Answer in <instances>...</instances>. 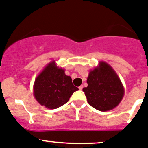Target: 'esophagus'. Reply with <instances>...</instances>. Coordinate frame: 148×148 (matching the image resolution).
Wrapping results in <instances>:
<instances>
[{
	"label": "esophagus",
	"mask_w": 148,
	"mask_h": 148,
	"mask_svg": "<svg viewBox=\"0 0 148 148\" xmlns=\"http://www.w3.org/2000/svg\"><path fill=\"white\" fill-rule=\"evenodd\" d=\"M82 88H83V86H79V90H82Z\"/></svg>",
	"instance_id": "obj_1"
}]
</instances>
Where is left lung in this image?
<instances>
[{
    "mask_svg": "<svg viewBox=\"0 0 148 148\" xmlns=\"http://www.w3.org/2000/svg\"><path fill=\"white\" fill-rule=\"evenodd\" d=\"M88 86L83 88L90 106L100 111H108L116 107L125 94V88L116 71L108 63L100 61L89 71Z\"/></svg>",
    "mask_w": 148,
    "mask_h": 148,
    "instance_id": "8db88e82",
    "label": "left lung"
}]
</instances>
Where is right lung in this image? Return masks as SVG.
Returning <instances> with one entry per match:
<instances>
[{"instance_id": "1", "label": "right lung", "mask_w": 148, "mask_h": 148, "mask_svg": "<svg viewBox=\"0 0 148 148\" xmlns=\"http://www.w3.org/2000/svg\"><path fill=\"white\" fill-rule=\"evenodd\" d=\"M78 88L72 83L70 76L65 74V69L51 61L45 66L36 77L33 86V94L40 105L48 109H55L69 100Z\"/></svg>"}]
</instances>
